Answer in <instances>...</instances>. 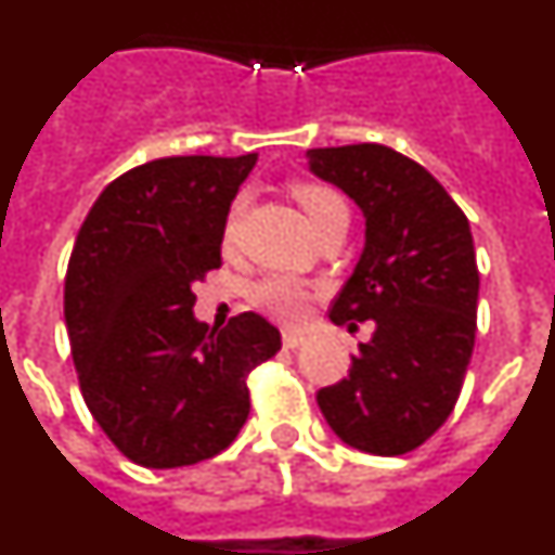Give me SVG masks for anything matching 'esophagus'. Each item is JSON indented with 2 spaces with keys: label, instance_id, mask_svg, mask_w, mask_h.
<instances>
[{
  "label": "esophagus",
  "instance_id": "obj_1",
  "mask_svg": "<svg viewBox=\"0 0 555 555\" xmlns=\"http://www.w3.org/2000/svg\"><path fill=\"white\" fill-rule=\"evenodd\" d=\"M302 345H306V336H302V333H294V331L283 333V347H286V350H297V347Z\"/></svg>",
  "mask_w": 555,
  "mask_h": 555
}]
</instances>
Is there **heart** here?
<instances>
[{
  "mask_svg": "<svg viewBox=\"0 0 555 555\" xmlns=\"http://www.w3.org/2000/svg\"><path fill=\"white\" fill-rule=\"evenodd\" d=\"M294 197L306 210L308 222L317 233L333 224L336 219H350V208H347L345 197L331 185L320 183H297L294 185ZM244 214V197L233 199L228 210V222H224V244H233L235 233H238V222ZM249 300L258 311L278 322H300L311 302V288L302 281H294L286 274H269L263 281L255 283L249 288Z\"/></svg>",
  "mask_w": 555,
  "mask_h": 555,
  "instance_id": "b5f03b06",
  "label": "heart"
}]
</instances>
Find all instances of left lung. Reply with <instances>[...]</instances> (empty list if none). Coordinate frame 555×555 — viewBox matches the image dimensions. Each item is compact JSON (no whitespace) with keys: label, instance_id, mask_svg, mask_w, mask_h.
Segmentation results:
<instances>
[{"label":"left lung","instance_id":"8db88e82","mask_svg":"<svg viewBox=\"0 0 555 555\" xmlns=\"http://www.w3.org/2000/svg\"><path fill=\"white\" fill-rule=\"evenodd\" d=\"M306 158L366 224L331 322H375L347 377L317 391V403L345 444L403 455L442 428L473 358L480 281L469 222L428 169L389 146H325Z\"/></svg>","mask_w":555,"mask_h":555}]
</instances>
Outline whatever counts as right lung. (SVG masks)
<instances>
[{"label": "right lung", "instance_id": "obj_1", "mask_svg": "<svg viewBox=\"0 0 555 555\" xmlns=\"http://www.w3.org/2000/svg\"><path fill=\"white\" fill-rule=\"evenodd\" d=\"M255 160L135 166L102 191L77 233L63 317L82 400L141 467L222 453L247 423V375L281 350V331L261 313H238L222 331L194 317L191 288L222 267L230 203Z\"/></svg>", "mask_w": 555, "mask_h": 555}]
</instances>
